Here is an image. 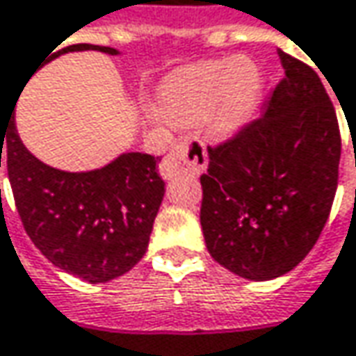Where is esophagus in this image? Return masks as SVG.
Wrapping results in <instances>:
<instances>
[{"mask_svg":"<svg viewBox=\"0 0 356 356\" xmlns=\"http://www.w3.org/2000/svg\"><path fill=\"white\" fill-rule=\"evenodd\" d=\"M207 167L205 147L199 138H179L171 147L169 155L161 161L159 173L163 179H173L181 173L199 175Z\"/></svg>","mask_w":356,"mask_h":356,"instance_id":"34e87169","label":"esophagus"}]
</instances>
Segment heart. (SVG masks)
Wrapping results in <instances>:
<instances>
[{
  "mask_svg": "<svg viewBox=\"0 0 356 356\" xmlns=\"http://www.w3.org/2000/svg\"><path fill=\"white\" fill-rule=\"evenodd\" d=\"M264 78L250 58L203 60L167 76L161 84V104H149L147 115L157 122L193 124L203 120L207 133L225 140L245 129L260 108Z\"/></svg>",
  "mask_w": 356,
  "mask_h": 356,
  "instance_id": "1",
  "label": "heart"
}]
</instances>
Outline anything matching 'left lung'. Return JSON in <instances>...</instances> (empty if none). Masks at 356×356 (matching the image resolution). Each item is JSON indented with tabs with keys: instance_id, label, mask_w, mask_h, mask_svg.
Listing matches in <instances>:
<instances>
[{
	"instance_id": "8db88e82",
	"label": "left lung",
	"mask_w": 356,
	"mask_h": 356,
	"mask_svg": "<svg viewBox=\"0 0 356 356\" xmlns=\"http://www.w3.org/2000/svg\"><path fill=\"white\" fill-rule=\"evenodd\" d=\"M284 78L260 120L218 147L201 175L211 258L245 280H274L314 248L341 161L334 106L318 74L278 50Z\"/></svg>"
}]
</instances>
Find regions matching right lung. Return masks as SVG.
<instances>
[{"label": "right lung", "instance_id": "1", "mask_svg": "<svg viewBox=\"0 0 356 356\" xmlns=\"http://www.w3.org/2000/svg\"><path fill=\"white\" fill-rule=\"evenodd\" d=\"M84 50L118 54L108 46L74 44L50 60ZM1 161L26 234L60 270L100 284L127 274L145 256L165 195L159 157L122 153L100 169L60 171L26 149L10 116L3 129L0 122V167Z\"/></svg>", "mask_w": 356, "mask_h": 356}]
</instances>
